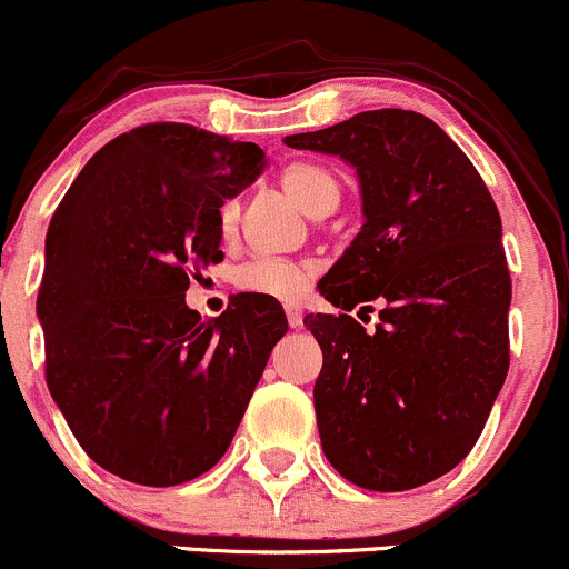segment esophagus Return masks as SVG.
<instances>
[{"mask_svg": "<svg viewBox=\"0 0 569 569\" xmlns=\"http://www.w3.org/2000/svg\"><path fill=\"white\" fill-rule=\"evenodd\" d=\"M287 323H290V329H301L303 323V312L298 307H287Z\"/></svg>", "mask_w": 569, "mask_h": 569, "instance_id": "esophagus-1", "label": "esophagus"}]
</instances>
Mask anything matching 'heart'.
I'll use <instances>...</instances> for the list:
<instances>
[{"instance_id":"1","label":"heart","mask_w":569,"mask_h":569,"mask_svg":"<svg viewBox=\"0 0 569 569\" xmlns=\"http://www.w3.org/2000/svg\"><path fill=\"white\" fill-rule=\"evenodd\" d=\"M284 193L292 201H298L301 210L309 216H326L335 210L342 199V182L331 168L320 166V162L298 160L282 168L279 173ZM240 204L234 199H227L218 210V229L223 238H232L238 229ZM312 268L307 262L296 260H273V257H262V260H249L238 266L232 282L240 292L249 296L273 298V301H298L307 290Z\"/></svg>"}]
</instances>
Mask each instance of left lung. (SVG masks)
<instances>
[{
  "mask_svg": "<svg viewBox=\"0 0 569 569\" xmlns=\"http://www.w3.org/2000/svg\"><path fill=\"white\" fill-rule=\"evenodd\" d=\"M290 149L340 154L362 184L365 227L320 279L340 315H307L323 351L315 415L326 459L373 492L457 468L509 373L511 277L481 173L431 118L368 110ZM380 307L376 330L347 315Z\"/></svg>",
  "mask_w": 569,
  "mask_h": 569,
  "instance_id": "1",
  "label": "left lung"
}]
</instances>
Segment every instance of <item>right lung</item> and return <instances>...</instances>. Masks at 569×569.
<instances>
[{
  "label": "right lung",
  "instance_id": "1",
  "mask_svg": "<svg viewBox=\"0 0 569 569\" xmlns=\"http://www.w3.org/2000/svg\"><path fill=\"white\" fill-rule=\"evenodd\" d=\"M262 166L257 143L143 123L101 146L54 210L38 287L47 387L107 473L177 487L227 453L284 309L240 292L207 320L184 292L223 260L218 210Z\"/></svg>",
  "mask_w": 569,
  "mask_h": 569
}]
</instances>
